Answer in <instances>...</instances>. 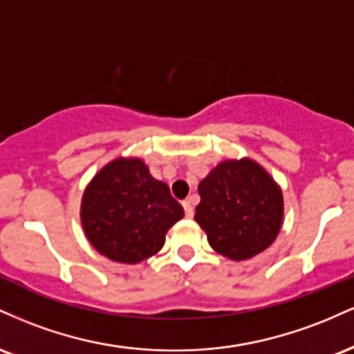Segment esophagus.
I'll return each mask as SVG.
<instances>
[{"label":"esophagus","mask_w":354,"mask_h":354,"mask_svg":"<svg viewBox=\"0 0 354 354\" xmlns=\"http://www.w3.org/2000/svg\"><path fill=\"white\" fill-rule=\"evenodd\" d=\"M183 208H185V214L188 218H193V214H194V208H193V205H191V200H186V201H183Z\"/></svg>","instance_id":"obj_1"}]
</instances>
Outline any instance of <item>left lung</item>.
Masks as SVG:
<instances>
[{
  "instance_id": "left-lung-1",
  "label": "left lung",
  "mask_w": 354,
  "mask_h": 354,
  "mask_svg": "<svg viewBox=\"0 0 354 354\" xmlns=\"http://www.w3.org/2000/svg\"><path fill=\"white\" fill-rule=\"evenodd\" d=\"M198 191L201 201L194 219L216 253L234 261L250 259L278 236L284 209L281 188L256 161H223Z\"/></svg>"
}]
</instances>
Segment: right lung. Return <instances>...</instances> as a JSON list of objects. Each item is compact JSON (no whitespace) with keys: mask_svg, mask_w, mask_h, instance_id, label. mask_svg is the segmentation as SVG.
Here are the masks:
<instances>
[{"mask_svg":"<svg viewBox=\"0 0 354 354\" xmlns=\"http://www.w3.org/2000/svg\"><path fill=\"white\" fill-rule=\"evenodd\" d=\"M185 216L168 185L140 158H116L96 173L81 201V223L98 253L135 265L156 254L168 230Z\"/></svg>","mask_w":354,"mask_h":354,"instance_id":"1","label":"right lung"}]
</instances>
